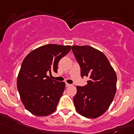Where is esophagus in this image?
I'll list each match as a JSON object with an SVG mask.
<instances>
[{"instance_id":"34e87169","label":"esophagus","mask_w":134,"mask_h":134,"mask_svg":"<svg viewBox=\"0 0 134 134\" xmlns=\"http://www.w3.org/2000/svg\"><path fill=\"white\" fill-rule=\"evenodd\" d=\"M65 86H66V87H69V86H70V84L66 83H65Z\"/></svg>"}]
</instances>
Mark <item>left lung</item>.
<instances>
[{"label": "left lung", "mask_w": 134, "mask_h": 134, "mask_svg": "<svg viewBox=\"0 0 134 134\" xmlns=\"http://www.w3.org/2000/svg\"><path fill=\"white\" fill-rule=\"evenodd\" d=\"M72 50L81 68V76L90 77L87 85L77 86L74 97L76 111L96 118L108 110L116 92L117 77L107 57L89 46H73Z\"/></svg>", "instance_id": "8db88e82"}]
</instances>
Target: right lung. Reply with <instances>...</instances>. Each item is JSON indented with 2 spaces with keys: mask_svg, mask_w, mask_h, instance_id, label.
Returning a JSON list of instances; mask_svg holds the SVG:
<instances>
[{
  "mask_svg": "<svg viewBox=\"0 0 134 134\" xmlns=\"http://www.w3.org/2000/svg\"><path fill=\"white\" fill-rule=\"evenodd\" d=\"M70 49V46L44 45L32 51L23 60L17 88L24 106L34 115L48 116L57 109L65 84L50 79L48 74L57 73L58 62Z\"/></svg>",
  "mask_w": 134,
  "mask_h": 134,
  "instance_id": "add662e5",
  "label": "right lung"
}]
</instances>
